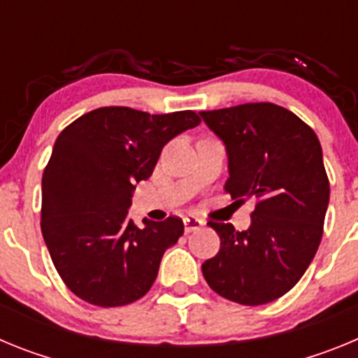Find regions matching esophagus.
<instances>
[{
	"label": "esophagus",
	"mask_w": 358,
	"mask_h": 358,
	"mask_svg": "<svg viewBox=\"0 0 358 358\" xmlns=\"http://www.w3.org/2000/svg\"><path fill=\"white\" fill-rule=\"evenodd\" d=\"M185 231L186 233H192V231H197L201 229L202 226H204V222H202L201 218H195V217H185Z\"/></svg>",
	"instance_id": "34e87169"
}]
</instances>
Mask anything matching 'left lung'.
<instances>
[{"instance_id": "left-lung-1", "label": "left lung", "mask_w": 358, "mask_h": 358, "mask_svg": "<svg viewBox=\"0 0 358 358\" xmlns=\"http://www.w3.org/2000/svg\"><path fill=\"white\" fill-rule=\"evenodd\" d=\"M227 154V194L258 201L251 226L210 222L220 236L202 264L208 285L229 301L256 306L289 292L314 260L330 201L317 136L276 103L199 113Z\"/></svg>"}]
</instances>
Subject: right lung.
Masks as SVG:
<instances>
[{
  "instance_id": "obj_1",
  "label": "right lung",
  "mask_w": 358,
  "mask_h": 358,
  "mask_svg": "<svg viewBox=\"0 0 358 358\" xmlns=\"http://www.w3.org/2000/svg\"><path fill=\"white\" fill-rule=\"evenodd\" d=\"M194 110L148 115L100 107L68 125L43 173L41 229L68 289L96 306H123L150 290L164 251L185 233L181 218L127 217L136 185L154 172L163 147L197 127Z\"/></svg>"
}]
</instances>
